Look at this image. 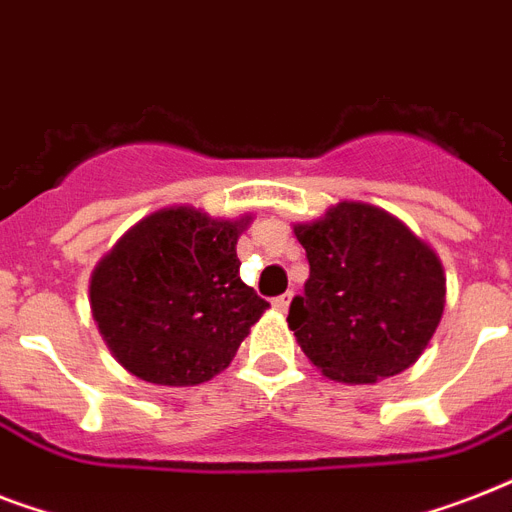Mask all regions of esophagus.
<instances>
[{"instance_id":"obj_1","label":"esophagus","mask_w":512,"mask_h":512,"mask_svg":"<svg viewBox=\"0 0 512 512\" xmlns=\"http://www.w3.org/2000/svg\"><path fill=\"white\" fill-rule=\"evenodd\" d=\"M289 303H292V295H279V297H273V308H276V311H287L289 308Z\"/></svg>"}]
</instances>
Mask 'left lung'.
<instances>
[{
    "mask_svg": "<svg viewBox=\"0 0 512 512\" xmlns=\"http://www.w3.org/2000/svg\"><path fill=\"white\" fill-rule=\"evenodd\" d=\"M311 276L289 305V329L321 374L377 382L404 372L428 348L446 303L433 249L398 217L364 201H340L295 225Z\"/></svg>",
    "mask_w": 512,
    "mask_h": 512,
    "instance_id": "1",
    "label": "left lung"
}]
</instances>
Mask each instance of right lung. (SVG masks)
<instances>
[{
	"mask_svg": "<svg viewBox=\"0 0 512 512\" xmlns=\"http://www.w3.org/2000/svg\"><path fill=\"white\" fill-rule=\"evenodd\" d=\"M252 223L164 207L135 223L92 271V319L130 374L199 385L231 364L268 303L239 276L236 241Z\"/></svg>",
	"mask_w": 512,
	"mask_h": 512,
	"instance_id": "1",
	"label": "right lung"
}]
</instances>
